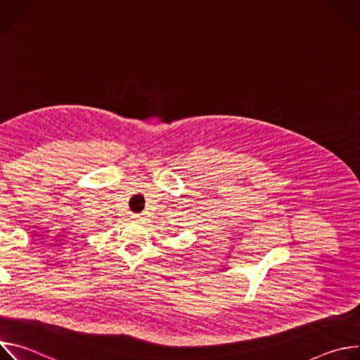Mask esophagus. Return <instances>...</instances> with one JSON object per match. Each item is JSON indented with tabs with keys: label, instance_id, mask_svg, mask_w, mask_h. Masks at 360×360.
<instances>
[{
	"label": "esophagus",
	"instance_id": "obj_1",
	"mask_svg": "<svg viewBox=\"0 0 360 360\" xmlns=\"http://www.w3.org/2000/svg\"><path fill=\"white\" fill-rule=\"evenodd\" d=\"M132 219H134V221H136V222H139V221H142V219H143V215H141V214H135V215H132Z\"/></svg>",
	"mask_w": 360,
	"mask_h": 360
}]
</instances>
